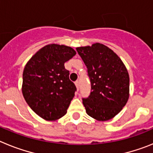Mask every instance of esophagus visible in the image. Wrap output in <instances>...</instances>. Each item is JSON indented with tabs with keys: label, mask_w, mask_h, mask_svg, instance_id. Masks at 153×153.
<instances>
[{
	"label": "esophagus",
	"mask_w": 153,
	"mask_h": 153,
	"mask_svg": "<svg viewBox=\"0 0 153 153\" xmlns=\"http://www.w3.org/2000/svg\"><path fill=\"white\" fill-rule=\"evenodd\" d=\"M75 85H76V89H79V82L78 80H76L75 82Z\"/></svg>",
	"instance_id": "obj_1"
}]
</instances>
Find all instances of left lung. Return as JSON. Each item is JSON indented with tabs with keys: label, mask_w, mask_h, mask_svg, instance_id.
<instances>
[{
	"label": "left lung",
	"mask_w": 153,
	"mask_h": 153,
	"mask_svg": "<svg viewBox=\"0 0 153 153\" xmlns=\"http://www.w3.org/2000/svg\"><path fill=\"white\" fill-rule=\"evenodd\" d=\"M87 68L91 93L83 99L86 113L98 121L113 119L129 97V76L118 55L100 43L76 47Z\"/></svg>",
	"instance_id": "obj_1"
}]
</instances>
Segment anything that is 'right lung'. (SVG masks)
I'll list each match as a JSON object with an SVG mask.
<instances>
[{
  "mask_svg": "<svg viewBox=\"0 0 153 153\" xmlns=\"http://www.w3.org/2000/svg\"><path fill=\"white\" fill-rule=\"evenodd\" d=\"M76 53L72 47L48 44L25 65L23 96L31 109L44 120L55 121L67 113L76 88L69 79L64 63Z\"/></svg>",
  "mask_w": 153,
  "mask_h": 153,
  "instance_id": "right-lung-1",
  "label": "right lung"
}]
</instances>
